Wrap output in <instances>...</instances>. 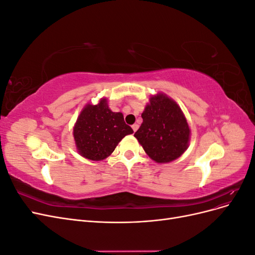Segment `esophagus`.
I'll list each match as a JSON object with an SVG mask.
<instances>
[{"instance_id":"34e87169","label":"esophagus","mask_w":255,"mask_h":255,"mask_svg":"<svg viewBox=\"0 0 255 255\" xmlns=\"http://www.w3.org/2000/svg\"><path fill=\"white\" fill-rule=\"evenodd\" d=\"M132 128H133V130H134V133L136 132V130L138 129V125H133L132 126Z\"/></svg>"}]
</instances>
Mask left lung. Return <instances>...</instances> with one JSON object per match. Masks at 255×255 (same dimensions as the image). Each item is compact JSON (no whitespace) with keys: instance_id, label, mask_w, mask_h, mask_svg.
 <instances>
[{"instance_id":"8db88e82","label":"left lung","mask_w":255,"mask_h":255,"mask_svg":"<svg viewBox=\"0 0 255 255\" xmlns=\"http://www.w3.org/2000/svg\"><path fill=\"white\" fill-rule=\"evenodd\" d=\"M141 117L143 121L134 136L150 158L165 164L186 151L190 129L180 106L172 99L164 94L151 97Z\"/></svg>"}]
</instances>
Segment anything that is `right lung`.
Listing matches in <instances>:
<instances>
[{
	"mask_svg": "<svg viewBox=\"0 0 255 255\" xmlns=\"http://www.w3.org/2000/svg\"><path fill=\"white\" fill-rule=\"evenodd\" d=\"M133 133L121 113L110 110L106 99L87 104L73 128L76 149L85 158L102 160L110 156L123 137Z\"/></svg>",
	"mask_w": 255,
	"mask_h": 255,
	"instance_id": "1",
	"label": "right lung"
}]
</instances>
